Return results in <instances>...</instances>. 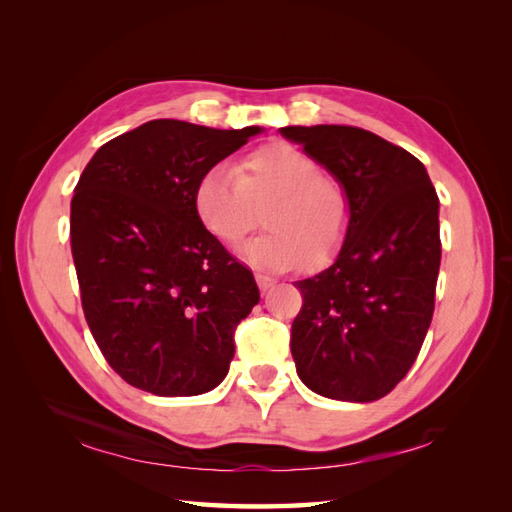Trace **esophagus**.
I'll return each instance as SVG.
<instances>
[{
    "instance_id": "obj_1",
    "label": "esophagus",
    "mask_w": 512,
    "mask_h": 512,
    "mask_svg": "<svg viewBox=\"0 0 512 512\" xmlns=\"http://www.w3.org/2000/svg\"><path fill=\"white\" fill-rule=\"evenodd\" d=\"M255 279H257V286H259V290H262V292L273 290L275 284H277V279L268 277V275H255Z\"/></svg>"
}]
</instances>
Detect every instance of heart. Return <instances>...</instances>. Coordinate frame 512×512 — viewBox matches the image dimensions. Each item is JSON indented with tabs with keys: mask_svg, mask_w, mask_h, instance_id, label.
Segmentation results:
<instances>
[{
	"mask_svg": "<svg viewBox=\"0 0 512 512\" xmlns=\"http://www.w3.org/2000/svg\"><path fill=\"white\" fill-rule=\"evenodd\" d=\"M191 204L204 231L224 246L242 242L257 224V209L268 206L264 224L270 231L248 242L239 257L270 270L332 262L352 217L343 184L321 173L306 151L284 143L255 149L235 171L220 165L204 169L193 184Z\"/></svg>",
	"mask_w": 512,
	"mask_h": 512,
	"instance_id": "1",
	"label": "heart"
}]
</instances>
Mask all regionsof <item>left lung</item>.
<instances>
[{"label":"left lung","mask_w":512,"mask_h":512,"mask_svg":"<svg viewBox=\"0 0 512 512\" xmlns=\"http://www.w3.org/2000/svg\"><path fill=\"white\" fill-rule=\"evenodd\" d=\"M279 132L343 184L352 209L334 264L295 284L303 295L290 339L297 374L325 398L378 400L405 378L431 325L438 193L416 156L361 127Z\"/></svg>","instance_id":"1"}]
</instances>
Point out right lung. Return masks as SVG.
I'll use <instances>...</instances> for the list:
<instances>
[{
    "instance_id": "add662e5",
    "label": "right lung",
    "mask_w": 512,
    "mask_h": 512,
    "mask_svg": "<svg viewBox=\"0 0 512 512\" xmlns=\"http://www.w3.org/2000/svg\"><path fill=\"white\" fill-rule=\"evenodd\" d=\"M259 132L158 118L105 143L81 173L70 242L85 321L132 387L198 396L228 374L259 288L204 231L191 193L204 169Z\"/></svg>"
}]
</instances>
